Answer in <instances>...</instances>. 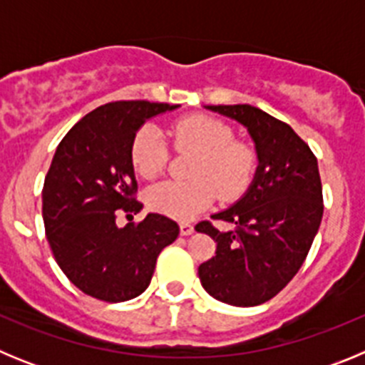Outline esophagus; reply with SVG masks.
I'll use <instances>...</instances> for the list:
<instances>
[{"label": "esophagus", "instance_id": "obj_1", "mask_svg": "<svg viewBox=\"0 0 365 365\" xmlns=\"http://www.w3.org/2000/svg\"><path fill=\"white\" fill-rule=\"evenodd\" d=\"M179 230H180V235H192L193 232H195V228H193L192 222H180Z\"/></svg>", "mask_w": 365, "mask_h": 365}]
</instances>
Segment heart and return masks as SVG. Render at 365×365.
Wrapping results in <instances>:
<instances>
[{"instance_id":"heart-1","label":"heart","mask_w":365,"mask_h":365,"mask_svg":"<svg viewBox=\"0 0 365 365\" xmlns=\"http://www.w3.org/2000/svg\"><path fill=\"white\" fill-rule=\"evenodd\" d=\"M177 151H193L190 182L166 180L148 190L146 202L168 217L192 219L210 208L217 197L234 201L252 182L257 170V151L252 144L235 140L230 125L206 115L180 118L170 128ZM170 157L166 137L153 124L143 125L131 143V163L144 179L164 172Z\"/></svg>"}]
</instances>
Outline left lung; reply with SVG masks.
I'll use <instances>...</instances> for the list:
<instances>
[{"label":"left lung","mask_w":365,"mask_h":365,"mask_svg":"<svg viewBox=\"0 0 365 365\" xmlns=\"http://www.w3.org/2000/svg\"><path fill=\"white\" fill-rule=\"evenodd\" d=\"M237 120L256 144L259 166L240 201L195 227L217 243L199 265V279L215 299L235 307L269 302L303 265L324 215L318 160L291 125L248 104L206 106Z\"/></svg>","instance_id":"left-lung-1"}]
</instances>
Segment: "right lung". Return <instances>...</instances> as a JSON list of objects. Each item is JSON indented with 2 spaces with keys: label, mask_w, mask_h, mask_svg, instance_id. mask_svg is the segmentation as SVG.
Wrapping results in <instances>:
<instances>
[{
  "label": "right lung",
  "mask_w": 365,
  "mask_h": 365,
  "mask_svg": "<svg viewBox=\"0 0 365 365\" xmlns=\"http://www.w3.org/2000/svg\"><path fill=\"white\" fill-rule=\"evenodd\" d=\"M179 106L120 100L78 120L58 144L43 182V222L53 256L83 294L117 303L148 289L160 250L179 235L166 215L148 214L138 225H117L133 215L137 180L131 143L148 118Z\"/></svg>",
  "instance_id": "add662e5"
}]
</instances>
